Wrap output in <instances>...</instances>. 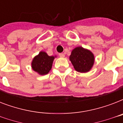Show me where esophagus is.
<instances>
[{"label": "esophagus", "mask_w": 123, "mask_h": 123, "mask_svg": "<svg viewBox=\"0 0 123 123\" xmlns=\"http://www.w3.org/2000/svg\"><path fill=\"white\" fill-rule=\"evenodd\" d=\"M59 55L60 57H64L65 55H64V54H62V53H61V54H59Z\"/></svg>", "instance_id": "1"}]
</instances>
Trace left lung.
<instances>
[{
    "label": "left lung",
    "instance_id": "obj_1",
    "mask_svg": "<svg viewBox=\"0 0 123 123\" xmlns=\"http://www.w3.org/2000/svg\"><path fill=\"white\" fill-rule=\"evenodd\" d=\"M69 60L76 71L86 73L89 71L93 66L94 56L90 50L82 46H78L72 50Z\"/></svg>",
    "mask_w": 123,
    "mask_h": 123
}]
</instances>
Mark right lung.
<instances>
[{
  "label": "right lung",
  "mask_w": 123,
  "mask_h": 123,
  "mask_svg": "<svg viewBox=\"0 0 123 123\" xmlns=\"http://www.w3.org/2000/svg\"><path fill=\"white\" fill-rule=\"evenodd\" d=\"M55 56H49L46 52H40L37 55L34 57L32 61V68L39 75L48 74L52 69V64Z\"/></svg>",
  "instance_id": "1"
}]
</instances>
